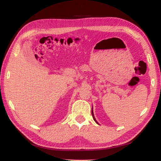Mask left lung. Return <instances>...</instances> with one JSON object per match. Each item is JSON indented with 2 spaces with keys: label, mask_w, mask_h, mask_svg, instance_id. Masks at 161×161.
Here are the masks:
<instances>
[{
  "label": "left lung",
  "mask_w": 161,
  "mask_h": 161,
  "mask_svg": "<svg viewBox=\"0 0 161 161\" xmlns=\"http://www.w3.org/2000/svg\"><path fill=\"white\" fill-rule=\"evenodd\" d=\"M92 116H93V119H94V120L95 121V122H96L97 124H98V122L97 121V120H96V119H95L94 115V112H93V107H92Z\"/></svg>",
  "instance_id": "obj_1"
}]
</instances>
